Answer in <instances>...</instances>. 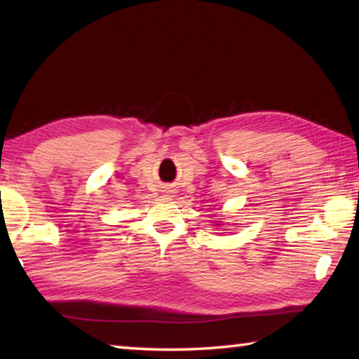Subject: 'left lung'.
Returning a JSON list of instances; mask_svg holds the SVG:
<instances>
[{"mask_svg":"<svg viewBox=\"0 0 359 359\" xmlns=\"http://www.w3.org/2000/svg\"><path fill=\"white\" fill-rule=\"evenodd\" d=\"M217 224H223V223H217Z\"/></svg>","mask_w":359,"mask_h":359,"instance_id":"8db88e82","label":"left lung"}]
</instances>
